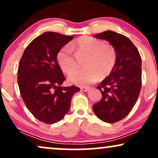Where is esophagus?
<instances>
[{
  "instance_id": "1",
  "label": "esophagus",
  "mask_w": 158,
  "mask_h": 158,
  "mask_svg": "<svg viewBox=\"0 0 158 158\" xmlns=\"http://www.w3.org/2000/svg\"><path fill=\"white\" fill-rule=\"evenodd\" d=\"M89 89H90L89 87H81V90L83 91V92H87V91H89Z\"/></svg>"
}]
</instances>
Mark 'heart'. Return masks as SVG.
<instances>
[{"mask_svg": "<svg viewBox=\"0 0 158 158\" xmlns=\"http://www.w3.org/2000/svg\"><path fill=\"white\" fill-rule=\"evenodd\" d=\"M76 52L85 53L83 64L86 67L70 73L69 80L79 86H85L95 82L98 77H106L110 74L117 60L114 47L106 44L99 39L89 36H81L71 46L66 45L58 52L57 63L62 71L69 73L77 66L76 60L73 55Z\"/></svg>", "mask_w": 158, "mask_h": 158, "instance_id": "1", "label": "heart"}]
</instances>
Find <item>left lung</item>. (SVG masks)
<instances>
[{
    "instance_id": "obj_1",
    "label": "left lung",
    "mask_w": 158,
    "mask_h": 158,
    "mask_svg": "<svg viewBox=\"0 0 158 158\" xmlns=\"http://www.w3.org/2000/svg\"><path fill=\"white\" fill-rule=\"evenodd\" d=\"M93 37L109 41L117 52L112 71L97 87L102 98L93 106L100 119L114 123L125 118L136 103L141 87V57L137 48L125 35L106 31Z\"/></svg>"
}]
</instances>
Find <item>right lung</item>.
Segmentation results:
<instances>
[{"label": "right lung", "instance_id": "add662e5", "mask_svg": "<svg viewBox=\"0 0 158 158\" xmlns=\"http://www.w3.org/2000/svg\"><path fill=\"white\" fill-rule=\"evenodd\" d=\"M73 39L46 32L29 44L19 61L17 82L22 98L32 114L46 124L60 121L73 95L80 90L62 86L65 78L57 60L58 52Z\"/></svg>", "mask_w": 158, "mask_h": 158}]
</instances>
